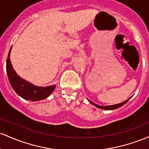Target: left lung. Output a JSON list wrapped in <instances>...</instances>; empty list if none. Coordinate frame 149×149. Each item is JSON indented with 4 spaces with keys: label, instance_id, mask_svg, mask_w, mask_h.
I'll return each instance as SVG.
<instances>
[{
    "label": "left lung",
    "instance_id": "left-lung-1",
    "mask_svg": "<svg viewBox=\"0 0 149 149\" xmlns=\"http://www.w3.org/2000/svg\"><path fill=\"white\" fill-rule=\"evenodd\" d=\"M130 98H131V97H130ZM130 98H128L127 100H126V101H125L124 102H122V103H118V104L112 105V106H98V105L96 104V103H93V102H91V101H89V100H88V101H89L90 103H91V104L93 105V106H95L97 107V108H101V109H104V110H115V109H117V108H120V107L123 106V105H125V103H126L127 102V101H129V100L130 99Z\"/></svg>",
    "mask_w": 149,
    "mask_h": 149
}]
</instances>
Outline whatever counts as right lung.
<instances>
[{
	"instance_id": "1",
	"label": "right lung",
	"mask_w": 149,
	"mask_h": 149,
	"mask_svg": "<svg viewBox=\"0 0 149 149\" xmlns=\"http://www.w3.org/2000/svg\"><path fill=\"white\" fill-rule=\"evenodd\" d=\"M11 49L12 48L8 53L7 61H6V72L10 83L14 91L24 99L31 101H41L49 96L56 88V85L46 86V87L35 86L21 78L17 74L11 64L10 59Z\"/></svg>"
}]
</instances>
